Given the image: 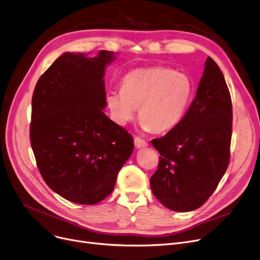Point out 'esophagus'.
Listing matches in <instances>:
<instances>
[{"label": "esophagus", "mask_w": 260, "mask_h": 260, "mask_svg": "<svg viewBox=\"0 0 260 260\" xmlns=\"http://www.w3.org/2000/svg\"><path fill=\"white\" fill-rule=\"evenodd\" d=\"M134 145H136L137 148H144V147H147L148 146L147 142L145 141V140H143V139H141V138H139V137L134 138Z\"/></svg>", "instance_id": "obj_1"}]
</instances>
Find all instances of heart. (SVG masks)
<instances>
[{
  "label": "heart",
  "mask_w": 260,
  "mask_h": 260,
  "mask_svg": "<svg viewBox=\"0 0 260 260\" xmlns=\"http://www.w3.org/2000/svg\"><path fill=\"white\" fill-rule=\"evenodd\" d=\"M193 92V81L184 72L161 66L141 68L122 78L120 90L108 92L107 105L121 126L134 117L139 108L141 128L160 133L182 120Z\"/></svg>",
  "instance_id": "heart-1"
}]
</instances>
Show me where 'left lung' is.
<instances>
[{
	"label": "left lung",
	"mask_w": 260,
	"mask_h": 260,
	"mask_svg": "<svg viewBox=\"0 0 260 260\" xmlns=\"http://www.w3.org/2000/svg\"><path fill=\"white\" fill-rule=\"evenodd\" d=\"M233 108L221 69L208 57L196 96L182 120L151 141L160 153L150 185L158 201L174 211H192L215 191L231 157Z\"/></svg>",
	"instance_id": "8db88e82"
}]
</instances>
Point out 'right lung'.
<instances>
[{"label": "right lung", "instance_id": "right-lung-1", "mask_svg": "<svg viewBox=\"0 0 260 260\" xmlns=\"http://www.w3.org/2000/svg\"><path fill=\"white\" fill-rule=\"evenodd\" d=\"M114 59L105 50L95 57L67 52L34 89L29 138L38 170L51 190L76 204L105 200L133 151L131 134L102 111Z\"/></svg>", "mask_w": 260, "mask_h": 260}]
</instances>
